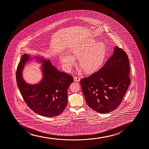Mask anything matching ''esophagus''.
I'll list each match as a JSON object with an SVG mask.
<instances>
[{
    "instance_id": "1",
    "label": "esophagus",
    "mask_w": 149,
    "mask_h": 149,
    "mask_svg": "<svg viewBox=\"0 0 149 149\" xmlns=\"http://www.w3.org/2000/svg\"><path fill=\"white\" fill-rule=\"evenodd\" d=\"M74 81H76V82H79L80 80V77H78V76H75L74 78Z\"/></svg>"
}]
</instances>
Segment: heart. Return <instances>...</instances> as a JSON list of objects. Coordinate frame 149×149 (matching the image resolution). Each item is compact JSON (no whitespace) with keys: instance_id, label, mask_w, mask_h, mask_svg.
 <instances>
[{"instance_id":"b5f03b06","label":"heart","mask_w":149,"mask_h":149,"mask_svg":"<svg viewBox=\"0 0 149 149\" xmlns=\"http://www.w3.org/2000/svg\"><path fill=\"white\" fill-rule=\"evenodd\" d=\"M71 52L75 57H79V64L87 72L95 70L100 67L105 58V45L94 38H90L74 46ZM60 61L67 71L71 70L75 63V58L67 54L60 55Z\"/></svg>"}]
</instances>
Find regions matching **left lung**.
I'll return each mask as SVG.
<instances>
[{
  "mask_svg": "<svg viewBox=\"0 0 149 149\" xmlns=\"http://www.w3.org/2000/svg\"><path fill=\"white\" fill-rule=\"evenodd\" d=\"M127 54L115 47L113 54L99 71L81 80L88 105L100 113L117 109L130 84Z\"/></svg>",
  "mask_w": 149,
  "mask_h": 149,
  "instance_id": "left-lung-1",
  "label": "left lung"
}]
</instances>
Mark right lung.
<instances>
[{
    "mask_svg": "<svg viewBox=\"0 0 149 149\" xmlns=\"http://www.w3.org/2000/svg\"><path fill=\"white\" fill-rule=\"evenodd\" d=\"M41 62L43 77L39 83L31 85L24 81L22 71L25 64L31 57L22 55L17 66L16 77L20 93L27 105L40 116L54 117L61 113L66 107L67 89L73 82L72 76L61 72L52 65L49 59L36 57Z\"/></svg>",
    "mask_w": 149,
    "mask_h": 149,
    "instance_id": "add662e5",
    "label": "right lung"
}]
</instances>
